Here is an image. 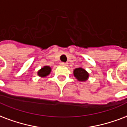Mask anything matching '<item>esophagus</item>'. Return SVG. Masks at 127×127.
<instances>
[{
    "label": "esophagus",
    "mask_w": 127,
    "mask_h": 127,
    "mask_svg": "<svg viewBox=\"0 0 127 127\" xmlns=\"http://www.w3.org/2000/svg\"><path fill=\"white\" fill-rule=\"evenodd\" d=\"M60 64H63V65H67V63H64V62H61Z\"/></svg>",
    "instance_id": "34e87169"
}]
</instances>
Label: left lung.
Wrapping results in <instances>:
<instances>
[{
    "instance_id": "8db88e82",
    "label": "left lung",
    "mask_w": 127,
    "mask_h": 127,
    "mask_svg": "<svg viewBox=\"0 0 127 127\" xmlns=\"http://www.w3.org/2000/svg\"><path fill=\"white\" fill-rule=\"evenodd\" d=\"M73 73L76 79L79 81H87V79L89 78V73L82 68H75L73 71Z\"/></svg>"
}]
</instances>
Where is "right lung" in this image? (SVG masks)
<instances>
[{"mask_svg": "<svg viewBox=\"0 0 127 127\" xmlns=\"http://www.w3.org/2000/svg\"><path fill=\"white\" fill-rule=\"evenodd\" d=\"M51 71V68L50 66H44V67L42 68L40 70L38 71V75L40 76H42V77H44V76H46L47 75L50 74Z\"/></svg>", "mask_w": 127, "mask_h": 127, "instance_id": "obj_1", "label": "right lung"}]
</instances>
